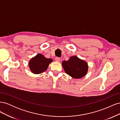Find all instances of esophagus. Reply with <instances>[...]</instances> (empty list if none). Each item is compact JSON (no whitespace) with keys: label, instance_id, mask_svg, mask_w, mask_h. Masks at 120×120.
Instances as JSON below:
<instances>
[{"label":"esophagus","instance_id":"34e87169","mask_svg":"<svg viewBox=\"0 0 120 120\" xmlns=\"http://www.w3.org/2000/svg\"><path fill=\"white\" fill-rule=\"evenodd\" d=\"M55 60L56 61V62H59L60 61V58L58 57H56L55 58Z\"/></svg>","mask_w":120,"mask_h":120}]
</instances>
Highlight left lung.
Masks as SVG:
<instances>
[{
    "instance_id": "1",
    "label": "left lung",
    "mask_w": 120,
    "mask_h": 120,
    "mask_svg": "<svg viewBox=\"0 0 120 120\" xmlns=\"http://www.w3.org/2000/svg\"><path fill=\"white\" fill-rule=\"evenodd\" d=\"M62 66L65 72L75 79L83 77L88 71L87 63L77 56H72L68 60L63 61Z\"/></svg>"
}]
</instances>
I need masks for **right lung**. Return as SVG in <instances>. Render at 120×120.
<instances>
[{
    "mask_svg": "<svg viewBox=\"0 0 120 120\" xmlns=\"http://www.w3.org/2000/svg\"><path fill=\"white\" fill-rule=\"evenodd\" d=\"M52 61V59H47L42 54L39 53L30 60L29 67L32 73L39 74L45 71Z\"/></svg>",
    "mask_w": 120,
    "mask_h": 120,
    "instance_id": "1",
    "label": "right lung"
}]
</instances>
